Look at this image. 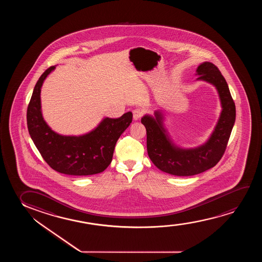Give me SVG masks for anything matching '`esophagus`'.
Wrapping results in <instances>:
<instances>
[{
  "instance_id": "34e87169",
  "label": "esophagus",
  "mask_w": 262,
  "mask_h": 262,
  "mask_svg": "<svg viewBox=\"0 0 262 262\" xmlns=\"http://www.w3.org/2000/svg\"><path fill=\"white\" fill-rule=\"evenodd\" d=\"M133 119L137 121V120H139V119L141 118L142 116H143V111L141 110V109H139V108H137V109H134L133 111Z\"/></svg>"
}]
</instances>
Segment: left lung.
Masks as SVG:
<instances>
[{
	"label": "left lung",
	"mask_w": 262,
	"mask_h": 262,
	"mask_svg": "<svg viewBox=\"0 0 262 262\" xmlns=\"http://www.w3.org/2000/svg\"><path fill=\"white\" fill-rule=\"evenodd\" d=\"M197 73L200 75L198 79L212 83L216 88L223 108L215 130L204 145L192 149L174 147L165 133L159 112L155 113V119L148 115L141 118L147 130L148 157L158 169L172 176H195L214 167L226 151L235 122V104L219 68L205 61L198 67Z\"/></svg>",
	"instance_id": "1"
}]
</instances>
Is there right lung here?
<instances>
[{"mask_svg":"<svg viewBox=\"0 0 262 262\" xmlns=\"http://www.w3.org/2000/svg\"><path fill=\"white\" fill-rule=\"evenodd\" d=\"M41 75L34 88L27 111L28 129L36 148L51 168L69 176L99 173L111 164L115 144L133 121L128 112L120 118H105L91 133L82 136H61L50 129L41 113L40 92L43 80L54 69Z\"/></svg>","mask_w":262,"mask_h":262,"instance_id":"1","label":"right lung"}]
</instances>
